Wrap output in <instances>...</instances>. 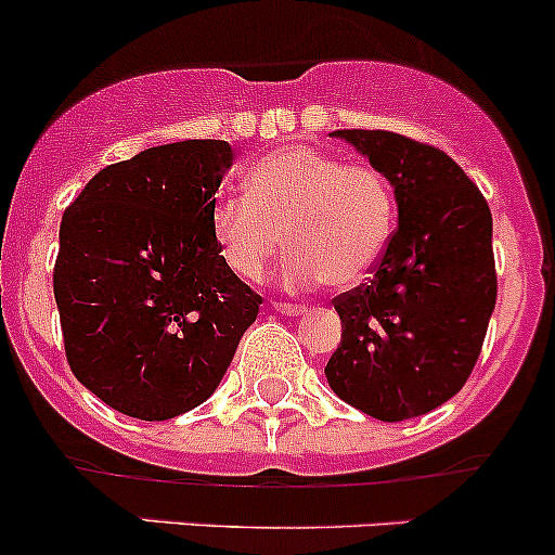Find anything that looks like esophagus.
<instances>
[{
    "mask_svg": "<svg viewBox=\"0 0 555 555\" xmlns=\"http://www.w3.org/2000/svg\"><path fill=\"white\" fill-rule=\"evenodd\" d=\"M272 307H275L280 315H301V312H305V307L288 305V301H272Z\"/></svg>",
    "mask_w": 555,
    "mask_h": 555,
    "instance_id": "34e87169",
    "label": "esophagus"
}]
</instances>
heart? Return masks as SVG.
<instances>
[{
    "instance_id": "1",
    "label": "heart",
    "mask_w": 555,
    "mask_h": 555,
    "mask_svg": "<svg viewBox=\"0 0 555 555\" xmlns=\"http://www.w3.org/2000/svg\"><path fill=\"white\" fill-rule=\"evenodd\" d=\"M396 227V192L376 165L291 144L245 170V194H221L210 230L227 267L261 280L288 248L283 285L350 288L369 278Z\"/></svg>"
}]
</instances>
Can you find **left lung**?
<instances>
[{
	"label": "left lung",
	"instance_id": "left-lung-1",
	"mask_svg": "<svg viewBox=\"0 0 555 555\" xmlns=\"http://www.w3.org/2000/svg\"><path fill=\"white\" fill-rule=\"evenodd\" d=\"M331 135L390 179L398 230L374 278L334 299L341 341L325 379L374 420H414L454 398L481 356L496 301L491 210L436 146L390 130Z\"/></svg>",
	"mask_w": 555,
	"mask_h": 555
}]
</instances>
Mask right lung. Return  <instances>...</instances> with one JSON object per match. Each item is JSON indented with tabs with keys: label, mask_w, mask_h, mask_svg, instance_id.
Wrapping results in <instances>:
<instances>
[{
	"label": "right lung",
	"mask_w": 555,
	"mask_h": 555,
	"mask_svg": "<svg viewBox=\"0 0 555 555\" xmlns=\"http://www.w3.org/2000/svg\"><path fill=\"white\" fill-rule=\"evenodd\" d=\"M232 159L227 141L152 146L66 208L53 272L66 358L119 414L163 422L208 401L259 315L210 230Z\"/></svg>",
	"instance_id": "obj_1"
}]
</instances>
